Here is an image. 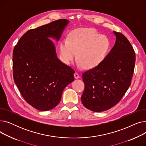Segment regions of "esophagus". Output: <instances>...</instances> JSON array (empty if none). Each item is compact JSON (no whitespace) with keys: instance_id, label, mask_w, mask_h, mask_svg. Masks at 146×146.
<instances>
[{"instance_id":"34e87169","label":"esophagus","mask_w":146,"mask_h":146,"mask_svg":"<svg viewBox=\"0 0 146 146\" xmlns=\"http://www.w3.org/2000/svg\"><path fill=\"white\" fill-rule=\"evenodd\" d=\"M74 78L75 79H78L79 78V74L78 73L76 72L74 74Z\"/></svg>"}]
</instances>
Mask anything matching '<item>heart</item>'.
Instances as JSON below:
<instances>
[{
    "mask_svg": "<svg viewBox=\"0 0 146 146\" xmlns=\"http://www.w3.org/2000/svg\"><path fill=\"white\" fill-rule=\"evenodd\" d=\"M110 47L108 38L91 28L79 29L65 38L60 44L59 55L62 62L70 65L78 52L79 67L93 68L105 60Z\"/></svg>",
    "mask_w": 146,
    "mask_h": 146,
    "instance_id": "b5f03b06",
    "label": "heart"
}]
</instances>
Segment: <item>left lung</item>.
Segmentation results:
<instances>
[{"label": "left lung", "mask_w": 146, "mask_h": 146, "mask_svg": "<svg viewBox=\"0 0 146 146\" xmlns=\"http://www.w3.org/2000/svg\"><path fill=\"white\" fill-rule=\"evenodd\" d=\"M115 45L98 66L82 74L85 89L82 104L90 111L102 112L118 104L131 85L135 54L122 34L113 31Z\"/></svg>", "instance_id": "left-lung-1"}]
</instances>
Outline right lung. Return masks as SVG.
I'll use <instances>...</instances> for the list:
<instances>
[{
	"instance_id": "right-lung-1",
	"label": "right lung",
	"mask_w": 146,
	"mask_h": 146,
	"mask_svg": "<svg viewBox=\"0 0 146 146\" xmlns=\"http://www.w3.org/2000/svg\"><path fill=\"white\" fill-rule=\"evenodd\" d=\"M68 21L60 19L23 35L13 51V76L21 94L29 105L44 111L60 102L64 89L74 80V70L58 59L55 46Z\"/></svg>"
}]
</instances>
